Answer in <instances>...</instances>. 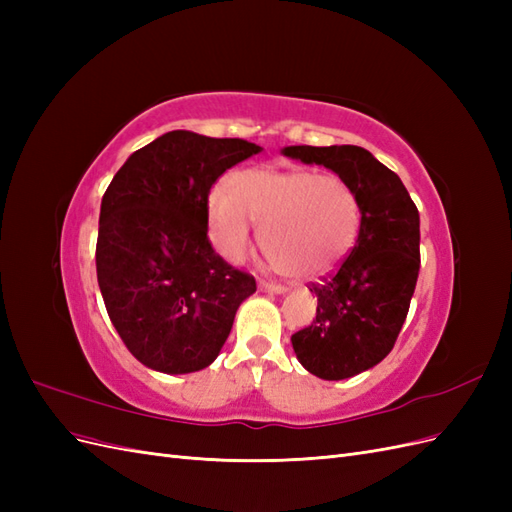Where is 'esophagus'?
I'll return each mask as SVG.
<instances>
[{
  "label": "esophagus",
  "mask_w": 512,
  "mask_h": 512,
  "mask_svg": "<svg viewBox=\"0 0 512 512\" xmlns=\"http://www.w3.org/2000/svg\"><path fill=\"white\" fill-rule=\"evenodd\" d=\"M258 288L262 290V292H271V294H284L288 288L286 286H282V284H275V282H265L262 280L260 284H258Z\"/></svg>",
  "instance_id": "34e87169"
}]
</instances>
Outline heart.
Returning a JSON list of instances; mask_svg holds the SVG:
<instances>
[{
    "instance_id": "b5f03b06",
    "label": "heart",
    "mask_w": 512,
    "mask_h": 512,
    "mask_svg": "<svg viewBox=\"0 0 512 512\" xmlns=\"http://www.w3.org/2000/svg\"><path fill=\"white\" fill-rule=\"evenodd\" d=\"M209 235L218 252L239 262L260 245L280 271L314 277L344 260L361 230V203L352 185L309 168H250L232 177V192L215 185L207 198Z\"/></svg>"
}]
</instances>
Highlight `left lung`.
<instances>
[{"label":"left lung","mask_w":512,"mask_h":512,"mask_svg":"<svg viewBox=\"0 0 512 512\" xmlns=\"http://www.w3.org/2000/svg\"><path fill=\"white\" fill-rule=\"evenodd\" d=\"M282 153L331 168L361 203L356 245L335 273L309 286L316 320L290 337L309 374L346 380L378 365L404 327L421 269L418 209L401 179L363 147L297 145Z\"/></svg>","instance_id":"8db88e82"}]
</instances>
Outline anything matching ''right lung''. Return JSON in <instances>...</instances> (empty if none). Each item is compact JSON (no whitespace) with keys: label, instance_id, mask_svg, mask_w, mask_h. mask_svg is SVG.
Masks as SVG:
<instances>
[{"label":"right lung","instance_id":"right-lung-1","mask_svg":"<svg viewBox=\"0 0 512 512\" xmlns=\"http://www.w3.org/2000/svg\"><path fill=\"white\" fill-rule=\"evenodd\" d=\"M262 147L243 138L166 132L134 151L102 196L96 271L126 348L162 374L211 365L256 280L215 254L207 198L228 168Z\"/></svg>","mask_w":512,"mask_h":512}]
</instances>
